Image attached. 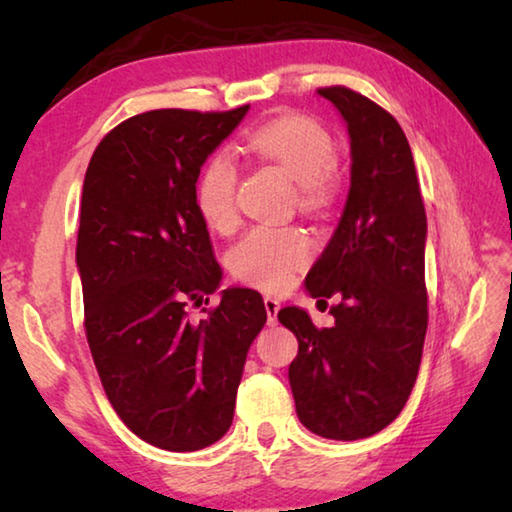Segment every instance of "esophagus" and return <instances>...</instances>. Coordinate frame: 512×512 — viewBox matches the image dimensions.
<instances>
[{"mask_svg":"<svg viewBox=\"0 0 512 512\" xmlns=\"http://www.w3.org/2000/svg\"><path fill=\"white\" fill-rule=\"evenodd\" d=\"M264 307H266V316H268V325H275L277 320V311H280V300L266 296L264 298Z\"/></svg>","mask_w":512,"mask_h":512,"instance_id":"esophagus-1","label":"esophagus"}]
</instances>
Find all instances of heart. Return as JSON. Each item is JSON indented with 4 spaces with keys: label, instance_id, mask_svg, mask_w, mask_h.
<instances>
[{
    "label": "heart",
    "instance_id": "obj_1",
    "mask_svg": "<svg viewBox=\"0 0 512 512\" xmlns=\"http://www.w3.org/2000/svg\"><path fill=\"white\" fill-rule=\"evenodd\" d=\"M255 158L273 162L296 180L300 207H318L332 189L339 151L323 126L300 115L277 117L246 137ZM237 169L228 153H214L198 171L194 205L207 228L230 232L237 225ZM311 241L298 228L257 225L230 250V268L239 280L266 291H280L309 264Z\"/></svg>",
    "mask_w": 512,
    "mask_h": 512
}]
</instances>
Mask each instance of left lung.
Masks as SVG:
<instances>
[{"label":"left lung","mask_w":512,"mask_h":512,"mask_svg":"<svg viewBox=\"0 0 512 512\" xmlns=\"http://www.w3.org/2000/svg\"><path fill=\"white\" fill-rule=\"evenodd\" d=\"M350 135V192L323 255L307 273L311 298L339 296L332 327L280 309L298 339L289 366L296 413L316 436L359 440L388 427L409 400L427 334V214L409 140L395 117L341 85L320 88Z\"/></svg>","instance_id":"1"}]
</instances>
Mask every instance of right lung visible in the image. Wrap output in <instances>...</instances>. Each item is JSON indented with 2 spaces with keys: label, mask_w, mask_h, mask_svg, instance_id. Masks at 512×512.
Returning <instances> with one entry per match:
<instances>
[{
  "label": "right lung",
  "mask_w": 512,
  "mask_h": 512,
  "mask_svg": "<svg viewBox=\"0 0 512 512\" xmlns=\"http://www.w3.org/2000/svg\"><path fill=\"white\" fill-rule=\"evenodd\" d=\"M248 108L142 112L103 137L85 171L76 266L94 366L126 427L169 452L225 436L266 323L262 296L244 287L221 291L201 323L187 316L223 277L194 205L198 171Z\"/></svg>",
  "instance_id": "add662e5"
}]
</instances>
